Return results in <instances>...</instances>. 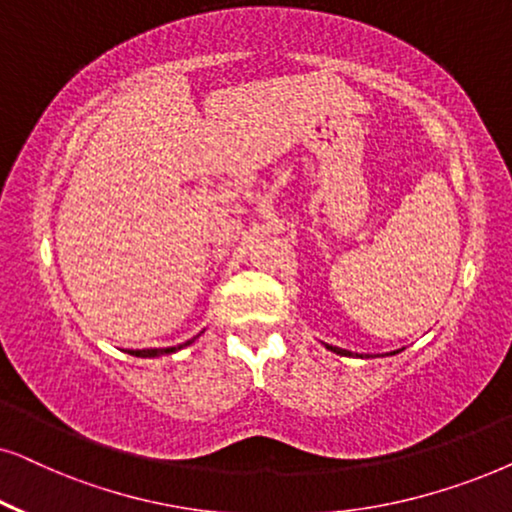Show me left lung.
<instances>
[{"label": "left lung", "instance_id": "1", "mask_svg": "<svg viewBox=\"0 0 512 512\" xmlns=\"http://www.w3.org/2000/svg\"><path fill=\"white\" fill-rule=\"evenodd\" d=\"M329 348H331V350H334V353H338V355H350V353H348V350H341V348H334V345H329Z\"/></svg>", "mask_w": 512, "mask_h": 512}]
</instances>
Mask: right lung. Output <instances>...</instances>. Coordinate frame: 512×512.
<instances>
[{"mask_svg":"<svg viewBox=\"0 0 512 512\" xmlns=\"http://www.w3.org/2000/svg\"><path fill=\"white\" fill-rule=\"evenodd\" d=\"M192 341H188V343H183V345H190ZM183 345H178V348H148V350H131V355H136V357H157V355H164V353H176V350H181Z\"/></svg>","mask_w":512,"mask_h":512,"instance_id":"1","label":"right lung"}]
</instances>
